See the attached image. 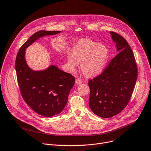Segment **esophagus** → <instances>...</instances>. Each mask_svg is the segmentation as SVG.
Returning <instances> with one entry per match:
<instances>
[{
	"label": "esophagus",
	"instance_id": "esophagus-1",
	"mask_svg": "<svg viewBox=\"0 0 151 151\" xmlns=\"http://www.w3.org/2000/svg\"><path fill=\"white\" fill-rule=\"evenodd\" d=\"M83 82V81H82V80H81V79H76V81H75V83H76V84H77V85H78V84H81V83H82Z\"/></svg>",
	"mask_w": 151,
	"mask_h": 151
}]
</instances>
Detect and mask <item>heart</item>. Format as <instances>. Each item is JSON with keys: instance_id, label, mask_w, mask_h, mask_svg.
<instances>
[{"instance_id": "obj_1", "label": "heart", "mask_w": 151, "mask_h": 151, "mask_svg": "<svg viewBox=\"0 0 151 151\" xmlns=\"http://www.w3.org/2000/svg\"><path fill=\"white\" fill-rule=\"evenodd\" d=\"M109 58V50L102 44H98L89 38L79 41L74 46L73 53L67 56L69 66L75 70L79 62L81 70L87 76H92L101 72L106 67Z\"/></svg>"}]
</instances>
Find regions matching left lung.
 <instances>
[{"label":"left lung","instance_id":"obj_1","mask_svg":"<svg viewBox=\"0 0 151 151\" xmlns=\"http://www.w3.org/2000/svg\"><path fill=\"white\" fill-rule=\"evenodd\" d=\"M110 34L119 53L101 74L88 81L89 106L103 118L113 117L127 106L137 77L134 56L127 41L117 32Z\"/></svg>","mask_w":151,"mask_h":151}]
</instances>
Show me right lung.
Masks as SVG:
<instances>
[{"label": "right lung", "instance_id": "1", "mask_svg": "<svg viewBox=\"0 0 151 151\" xmlns=\"http://www.w3.org/2000/svg\"><path fill=\"white\" fill-rule=\"evenodd\" d=\"M60 31H39L31 35L17 53L15 69L20 92L25 102L37 113L52 117L65 107L69 93L75 84V77L52 65L45 70L34 71L25 59V49L40 37Z\"/></svg>", "mask_w": 151, "mask_h": 151}]
</instances>
